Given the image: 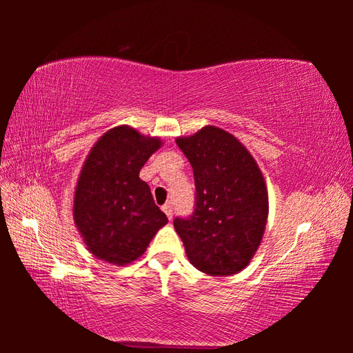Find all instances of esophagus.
<instances>
[{"label": "esophagus", "mask_w": 353, "mask_h": 353, "mask_svg": "<svg viewBox=\"0 0 353 353\" xmlns=\"http://www.w3.org/2000/svg\"><path fill=\"white\" fill-rule=\"evenodd\" d=\"M162 211L165 212V215L168 216V220H172V208H171L170 203H165V205L162 206Z\"/></svg>", "instance_id": "obj_1"}]
</instances>
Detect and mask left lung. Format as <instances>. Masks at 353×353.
Here are the masks:
<instances>
[{"mask_svg":"<svg viewBox=\"0 0 353 353\" xmlns=\"http://www.w3.org/2000/svg\"><path fill=\"white\" fill-rule=\"evenodd\" d=\"M194 171L196 209L190 219H176L186 256L200 272L230 276L254 256L264 236L268 192L256 161L234 134L205 125L179 137Z\"/></svg>","mask_w":353,"mask_h":353,"instance_id":"obj_1","label":"left lung"}]
</instances>
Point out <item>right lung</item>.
Wrapping results in <instances>:
<instances>
[{
    "mask_svg": "<svg viewBox=\"0 0 353 353\" xmlns=\"http://www.w3.org/2000/svg\"><path fill=\"white\" fill-rule=\"evenodd\" d=\"M162 141L130 125H117L95 142L74 191L76 228L95 258L125 265L144 254L157 230L168 223L139 179Z\"/></svg>",
    "mask_w": 353,
    "mask_h": 353,
    "instance_id": "1",
    "label": "right lung"
}]
</instances>
